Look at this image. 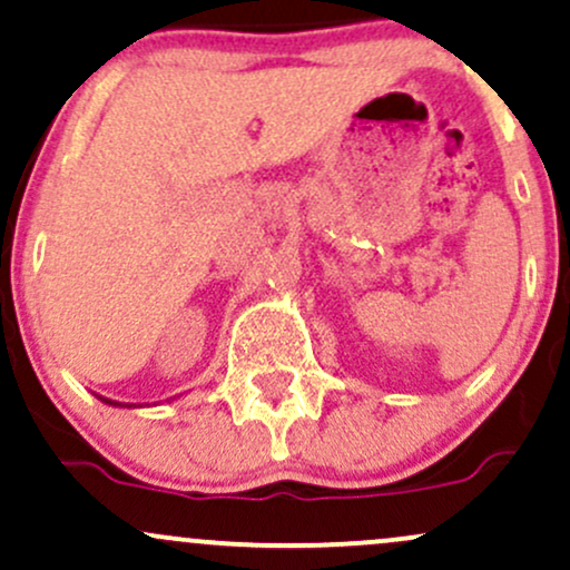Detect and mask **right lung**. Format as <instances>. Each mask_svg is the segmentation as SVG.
<instances>
[{
	"mask_svg": "<svg viewBox=\"0 0 570 570\" xmlns=\"http://www.w3.org/2000/svg\"><path fill=\"white\" fill-rule=\"evenodd\" d=\"M98 396V394H96ZM104 404H112V407H141V404H126V402H115V399H107V396H98Z\"/></svg>",
	"mask_w": 570,
	"mask_h": 570,
	"instance_id": "right-lung-1",
	"label": "right lung"
}]
</instances>
